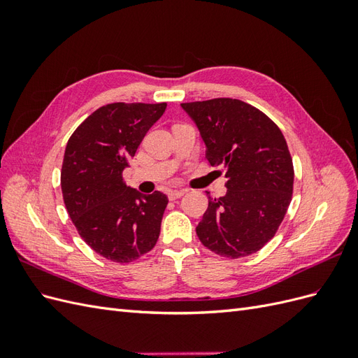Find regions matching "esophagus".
<instances>
[{"mask_svg": "<svg viewBox=\"0 0 358 358\" xmlns=\"http://www.w3.org/2000/svg\"><path fill=\"white\" fill-rule=\"evenodd\" d=\"M185 192H187V189H169L167 196H169L170 200H178V199H180Z\"/></svg>", "mask_w": 358, "mask_h": 358, "instance_id": "1", "label": "esophagus"}]
</instances>
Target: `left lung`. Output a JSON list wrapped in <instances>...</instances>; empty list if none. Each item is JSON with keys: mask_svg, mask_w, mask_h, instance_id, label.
<instances>
[{"mask_svg": "<svg viewBox=\"0 0 358 358\" xmlns=\"http://www.w3.org/2000/svg\"><path fill=\"white\" fill-rule=\"evenodd\" d=\"M180 106L196 122L210 166L224 167L227 178L225 196H209L196 229L200 242L229 258L259 251L278 231L292 197L294 169L282 131L241 100Z\"/></svg>", "mask_w": 358, "mask_h": 358, "instance_id": "obj_1", "label": "left lung"}]
</instances>
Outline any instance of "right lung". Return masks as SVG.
<instances>
[{"mask_svg":"<svg viewBox=\"0 0 358 358\" xmlns=\"http://www.w3.org/2000/svg\"><path fill=\"white\" fill-rule=\"evenodd\" d=\"M166 107L106 104L69 138L61 170L64 203L86 245L110 262H134L158 241L167 196L127 187L122 171Z\"/></svg>","mask_w":358,"mask_h":358,"instance_id":"right-lung-1","label":"right lung"}]
</instances>
